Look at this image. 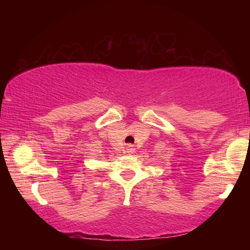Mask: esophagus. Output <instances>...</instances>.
<instances>
[{
  "label": "esophagus",
  "mask_w": 250,
  "mask_h": 250,
  "mask_svg": "<svg viewBox=\"0 0 250 250\" xmlns=\"http://www.w3.org/2000/svg\"><path fill=\"white\" fill-rule=\"evenodd\" d=\"M125 150H126V153H128V154H132L134 152V147L132 146H126Z\"/></svg>",
  "instance_id": "1"
}]
</instances>
